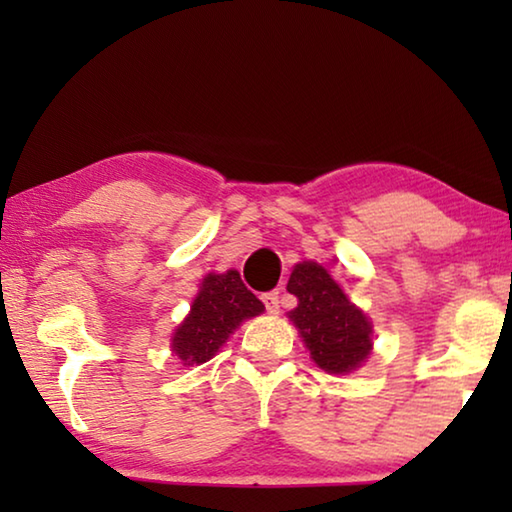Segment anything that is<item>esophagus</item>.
<instances>
[{
	"instance_id": "34e87169",
	"label": "esophagus",
	"mask_w": 512,
	"mask_h": 512,
	"mask_svg": "<svg viewBox=\"0 0 512 512\" xmlns=\"http://www.w3.org/2000/svg\"><path fill=\"white\" fill-rule=\"evenodd\" d=\"M262 302L268 314H277V309H280V296H277V291H268L262 296Z\"/></svg>"
}]
</instances>
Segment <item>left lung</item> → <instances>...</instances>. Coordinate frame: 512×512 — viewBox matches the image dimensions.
<instances>
[{
	"label": "left lung",
	"instance_id": "1",
	"mask_svg": "<svg viewBox=\"0 0 512 512\" xmlns=\"http://www.w3.org/2000/svg\"><path fill=\"white\" fill-rule=\"evenodd\" d=\"M287 291L298 298L289 311L311 359L334 375L359 368L370 354L372 327L323 266L302 262L289 277Z\"/></svg>",
	"mask_w": 512,
	"mask_h": 512
}]
</instances>
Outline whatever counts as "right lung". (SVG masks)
I'll use <instances>...</instances> for the list:
<instances>
[{"instance_id": "1", "label": "right lung", "mask_w": 512, "mask_h": 512, "mask_svg": "<svg viewBox=\"0 0 512 512\" xmlns=\"http://www.w3.org/2000/svg\"><path fill=\"white\" fill-rule=\"evenodd\" d=\"M262 311V300L241 282L237 271L210 273L203 280L185 323L173 334V352L185 366L210 361L241 320L259 316Z\"/></svg>"}]
</instances>
